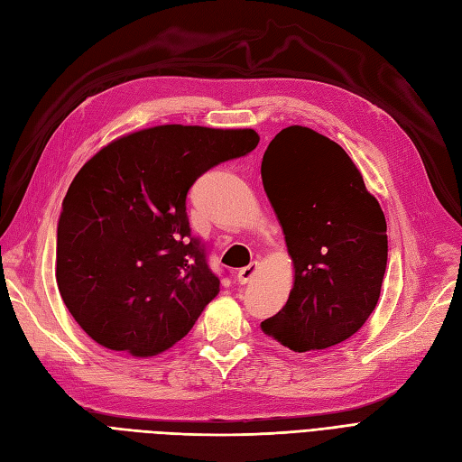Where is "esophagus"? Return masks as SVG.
<instances>
[{
	"instance_id": "1",
	"label": "esophagus",
	"mask_w": 462,
	"mask_h": 462,
	"mask_svg": "<svg viewBox=\"0 0 462 462\" xmlns=\"http://www.w3.org/2000/svg\"><path fill=\"white\" fill-rule=\"evenodd\" d=\"M257 269H259V263H257V262H252L250 265L242 267V269L238 271V281L242 282V285H245V282H250V281L254 279V275L257 273Z\"/></svg>"
}]
</instances>
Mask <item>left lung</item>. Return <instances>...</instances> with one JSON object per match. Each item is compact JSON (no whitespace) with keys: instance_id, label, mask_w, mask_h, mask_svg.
Listing matches in <instances>:
<instances>
[{"instance_id":"1","label":"left lung","mask_w":462,"mask_h":462,"mask_svg":"<svg viewBox=\"0 0 462 462\" xmlns=\"http://www.w3.org/2000/svg\"><path fill=\"white\" fill-rule=\"evenodd\" d=\"M263 189L294 267L287 304L262 329L292 351L334 347L371 316L386 271V220L334 140L287 126L269 142Z\"/></svg>"}]
</instances>
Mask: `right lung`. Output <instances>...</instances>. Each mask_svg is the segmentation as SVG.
Here are the masks:
<instances>
[{
  "mask_svg": "<svg viewBox=\"0 0 462 462\" xmlns=\"http://www.w3.org/2000/svg\"><path fill=\"white\" fill-rule=\"evenodd\" d=\"M252 128L162 125L113 140L78 171L56 234V282L99 346L152 357L189 334L220 291L191 234L187 193L250 153Z\"/></svg>",
  "mask_w": 462,
  "mask_h": 462,
  "instance_id": "right-lung-1",
  "label": "right lung"
}]
</instances>
